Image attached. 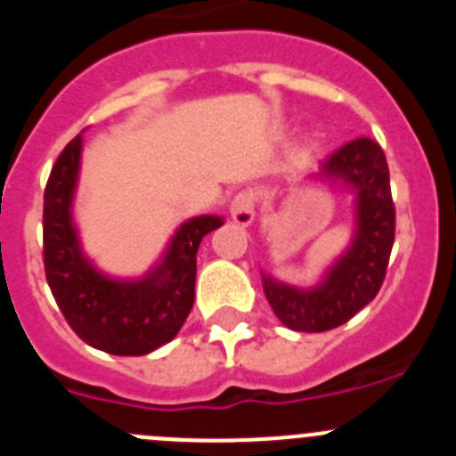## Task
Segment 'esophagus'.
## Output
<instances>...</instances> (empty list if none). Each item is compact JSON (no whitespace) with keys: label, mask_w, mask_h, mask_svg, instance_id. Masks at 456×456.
<instances>
[{"label":"esophagus","mask_w":456,"mask_h":456,"mask_svg":"<svg viewBox=\"0 0 456 456\" xmlns=\"http://www.w3.org/2000/svg\"><path fill=\"white\" fill-rule=\"evenodd\" d=\"M231 216L240 225H248L256 216V196L248 189H241L235 199L231 200Z\"/></svg>","instance_id":"34e87169"}]
</instances>
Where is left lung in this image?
<instances>
[{
    "instance_id": "obj_1",
    "label": "left lung",
    "mask_w": 456,
    "mask_h": 456,
    "mask_svg": "<svg viewBox=\"0 0 456 456\" xmlns=\"http://www.w3.org/2000/svg\"><path fill=\"white\" fill-rule=\"evenodd\" d=\"M320 173L356 191V237L340 263L315 289H297L265 278V297L288 329L324 333L352 320L384 285L395 241V203L386 155L377 141L358 136L333 151Z\"/></svg>"
}]
</instances>
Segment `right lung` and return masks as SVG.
Here are the masks:
<instances>
[{
    "label": "right lung",
    "mask_w": 456,
    "mask_h": 456,
    "mask_svg": "<svg viewBox=\"0 0 456 456\" xmlns=\"http://www.w3.org/2000/svg\"><path fill=\"white\" fill-rule=\"evenodd\" d=\"M82 136L68 143L43 196V265L47 285L70 329L86 345L114 356H141L178 336L191 313L196 253L221 219L196 216L180 225L164 263L136 283L98 273L79 251L70 203L79 171Z\"/></svg>",
    "instance_id": "obj_1"
}]
</instances>
